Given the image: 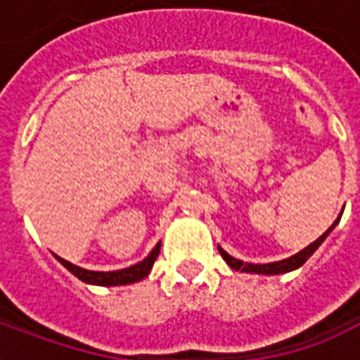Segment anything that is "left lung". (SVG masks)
I'll return each instance as SVG.
<instances>
[{"mask_svg": "<svg viewBox=\"0 0 360 360\" xmlns=\"http://www.w3.org/2000/svg\"><path fill=\"white\" fill-rule=\"evenodd\" d=\"M341 219V216L335 221L332 224V227L326 231V233H322L320 237H318L316 241L310 243L309 247H304V249L301 250V252H297V255H293V257L285 258V260H279V262H270V264H250V262H243V260H237V258L229 257L226 250L221 249V247H218L219 249V255H221V258L226 260L227 264H229V268H233V270H241V271H247V274H266V276H278V274H287V271L291 270H297V268H301L307 260H309L312 255H314V250L322 245V243L326 241V237L330 235V231H332L333 227L338 226V221Z\"/></svg>", "mask_w": 360, "mask_h": 360, "instance_id": "left-lung-1", "label": "left lung"}]
</instances>
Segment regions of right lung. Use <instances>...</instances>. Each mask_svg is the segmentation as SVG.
Returning <instances> with one entry per match:
<instances>
[{"label":"right lung","mask_w":360,"mask_h":360,"mask_svg":"<svg viewBox=\"0 0 360 360\" xmlns=\"http://www.w3.org/2000/svg\"><path fill=\"white\" fill-rule=\"evenodd\" d=\"M160 255V243L156 247L152 249L148 257L144 258L142 262L139 264L131 266V268H123V270H115V271H92V270H84L81 266H75L71 262H67L65 258H61L56 255L61 264L65 266L67 270L71 271L73 276L84 281V283H92V285H127V283H134V281H141L150 274L152 266H154V260Z\"/></svg>","instance_id":"1"}]
</instances>
